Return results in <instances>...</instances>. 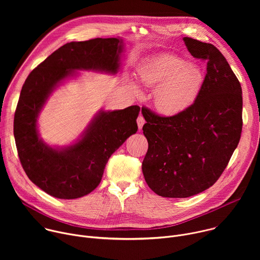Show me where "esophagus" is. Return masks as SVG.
Returning <instances> with one entry per match:
<instances>
[{"label": "esophagus", "instance_id": "esophagus-1", "mask_svg": "<svg viewBox=\"0 0 260 260\" xmlns=\"http://www.w3.org/2000/svg\"><path fill=\"white\" fill-rule=\"evenodd\" d=\"M137 123H138V126H139V128L141 129V128L143 127L144 123H145V119H144L143 115H139V117H138V119H137Z\"/></svg>", "mask_w": 260, "mask_h": 260}]
</instances>
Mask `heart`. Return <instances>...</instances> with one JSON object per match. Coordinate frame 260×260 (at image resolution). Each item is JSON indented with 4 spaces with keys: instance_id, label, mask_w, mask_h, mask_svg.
<instances>
[{
    "instance_id": "heart-1",
    "label": "heart",
    "mask_w": 260,
    "mask_h": 260,
    "mask_svg": "<svg viewBox=\"0 0 260 260\" xmlns=\"http://www.w3.org/2000/svg\"><path fill=\"white\" fill-rule=\"evenodd\" d=\"M203 71L178 56H155L139 69V80L145 88L154 90V103L161 113L176 115L189 108L198 99L203 83ZM132 88L140 89L132 83Z\"/></svg>"
}]
</instances>
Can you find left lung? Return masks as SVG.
Here are the masks:
<instances>
[{"label":"left lung","mask_w":260,"mask_h":260,"mask_svg":"<svg viewBox=\"0 0 260 260\" xmlns=\"http://www.w3.org/2000/svg\"><path fill=\"white\" fill-rule=\"evenodd\" d=\"M189 52L207 60L196 102L183 112L161 116L142 107L148 150L142 162L146 183L164 198H188L220 178L237 148L243 126L239 79L213 44L184 37Z\"/></svg>","instance_id":"left-lung-1"}]
</instances>
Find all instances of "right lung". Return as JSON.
Returning a JSON list of instances; mask_svg holds the SVG:
<instances>
[{
    "label": "right lung",
    "mask_w": 260,
    "mask_h": 260,
    "mask_svg": "<svg viewBox=\"0 0 260 260\" xmlns=\"http://www.w3.org/2000/svg\"><path fill=\"white\" fill-rule=\"evenodd\" d=\"M120 52L117 38L67 43L35 68L22 85L13 127L18 157L28 179L54 198L78 199L98 187L110 156L138 131L140 107L100 113L84 137L64 150L39 139L37 117L54 85L74 70L116 73Z\"/></svg>",
    "instance_id": "1"
}]
</instances>
